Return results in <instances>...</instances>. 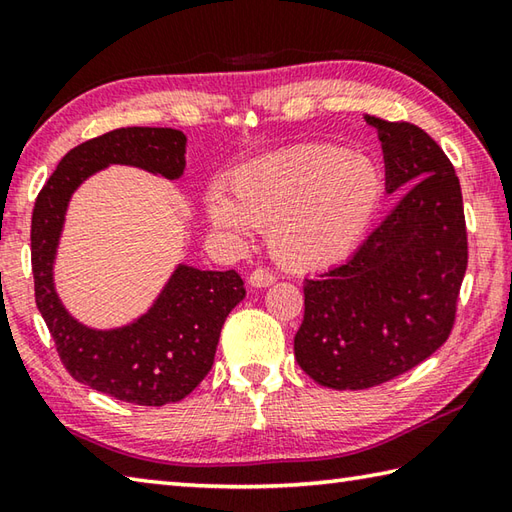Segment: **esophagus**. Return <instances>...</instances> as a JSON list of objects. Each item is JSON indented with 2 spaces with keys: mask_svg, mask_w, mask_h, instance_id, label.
<instances>
[{
  "mask_svg": "<svg viewBox=\"0 0 512 512\" xmlns=\"http://www.w3.org/2000/svg\"><path fill=\"white\" fill-rule=\"evenodd\" d=\"M275 279L277 277L273 273H268V270H264V268H257V270H253V273H250L248 282H250V286H255V288H266V286H273Z\"/></svg>",
  "mask_w": 512,
  "mask_h": 512,
  "instance_id": "obj_1",
  "label": "esophagus"
}]
</instances>
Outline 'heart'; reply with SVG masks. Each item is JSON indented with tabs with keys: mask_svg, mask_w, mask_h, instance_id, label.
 <instances>
[{
	"mask_svg": "<svg viewBox=\"0 0 512 512\" xmlns=\"http://www.w3.org/2000/svg\"><path fill=\"white\" fill-rule=\"evenodd\" d=\"M230 195L208 190L210 224L235 242L268 228L279 262L310 270L344 259L364 237L382 199V177L370 159L344 148L302 146L237 168Z\"/></svg>",
	"mask_w": 512,
	"mask_h": 512,
	"instance_id": "obj_1",
	"label": "heart"
}]
</instances>
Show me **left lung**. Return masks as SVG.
I'll use <instances>...</instances> for the list:
<instances>
[{
	"label": "left lung",
	"mask_w": 512,
	"mask_h": 512,
	"mask_svg": "<svg viewBox=\"0 0 512 512\" xmlns=\"http://www.w3.org/2000/svg\"><path fill=\"white\" fill-rule=\"evenodd\" d=\"M377 130L386 193L404 195L344 264L304 282L295 359L317 384L362 390L442 346L468 264L462 186L433 137L364 115Z\"/></svg>",
	"instance_id": "8db88e82"
}]
</instances>
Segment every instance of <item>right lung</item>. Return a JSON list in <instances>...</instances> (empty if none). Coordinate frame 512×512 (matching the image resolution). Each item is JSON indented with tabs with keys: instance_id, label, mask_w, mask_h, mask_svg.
I'll return each instance as SVG.
<instances>
[{
	"instance_id": "1",
	"label": "right lung",
	"mask_w": 512,
	"mask_h": 512,
	"mask_svg": "<svg viewBox=\"0 0 512 512\" xmlns=\"http://www.w3.org/2000/svg\"><path fill=\"white\" fill-rule=\"evenodd\" d=\"M188 139L175 128H117L64 155L37 195L30 228L35 302L66 370L79 384L137 406H164L193 393L213 368L219 333L246 297L235 270L179 262L142 315L93 328L70 313L55 286L57 250L68 204L88 177L133 166L168 182L184 175Z\"/></svg>"
}]
</instances>
